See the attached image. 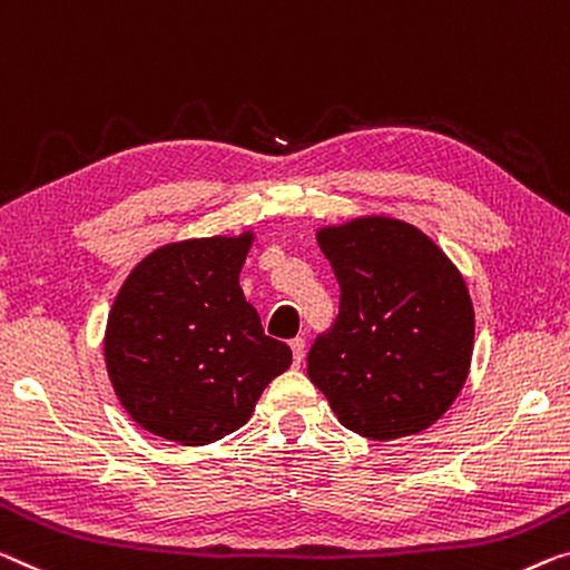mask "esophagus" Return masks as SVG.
I'll return each mask as SVG.
<instances>
[{
	"label": "esophagus",
	"instance_id": "34e87169",
	"mask_svg": "<svg viewBox=\"0 0 570 570\" xmlns=\"http://www.w3.org/2000/svg\"><path fill=\"white\" fill-rule=\"evenodd\" d=\"M288 345H292V353H294V363H296V366H299V363L304 361V345H307V343H304V337H294V340H292V343H288Z\"/></svg>",
	"mask_w": 570,
	"mask_h": 570
}]
</instances>
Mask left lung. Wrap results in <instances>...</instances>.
<instances>
[{
    "label": "left lung",
    "mask_w": 570,
    "mask_h": 570,
    "mask_svg": "<svg viewBox=\"0 0 570 570\" xmlns=\"http://www.w3.org/2000/svg\"><path fill=\"white\" fill-rule=\"evenodd\" d=\"M317 240L340 307L309 347L312 384L363 438L417 435L443 417L469 376V288L445 253L402 219H353Z\"/></svg>",
    "instance_id": "1"
}]
</instances>
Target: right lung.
<instances>
[{"label":"right lung","instance_id":"right-lung-1","mask_svg":"<svg viewBox=\"0 0 570 570\" xmlns=\"http://www.w3.org/2000/svg\"><path fill=\"white\" fill-rule=\"evenodd\" d=\"M250 235L171 243L140 261L112 304L105 358L127 414L153 435L207 445L248 422L292 366L237 284Z\"/></svg>","mask_w":570,"mask_h":570}]
</instances>
